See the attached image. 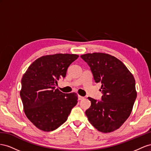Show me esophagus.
<instances>
[{"label": "esophagus", "mask_w": 151, "mask_h": 151, "mask_svg": "<svg viewBox=\"0 0 151 151\" xmlns=\"http://www.w3.org/2000/svg\"><path fill=\"white\" fill-rule=\"evenodd\" d=\"M84 99V97H82V96H78V100H82V99Z\"/></svg>", "instance_id": "obj_1"}]
</instances>
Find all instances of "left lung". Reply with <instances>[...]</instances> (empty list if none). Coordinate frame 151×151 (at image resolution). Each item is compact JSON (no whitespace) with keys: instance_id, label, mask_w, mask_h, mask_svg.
<instances>
[{"instance_id":"left-lung-1","label":"left lung","mask_w":151,"mask_h":151,"mask_svg":"<svg viewBox=\"0 0 151 151\" xmlns=\"http://www.w3.org/2000/svg\"><path fill=\"white\" fill-rule=\"evenodd\" d=\"M87 63L103 96L97 101L88 97L91 106L85 111L89 122L97 130H117L130 116L137 97L135 80L124 64L110 54L94 52L81 55Z\"/></svg>"}]
</instances>
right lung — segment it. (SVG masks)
Returning <instances> with one entry per match:
<instances>
[{
	"label": "right lung",
	"instance_id": "add662e5",
	"mask_svg": "<svg viewBox=\"0 0 151 151\" xmlns=\"http://www.w3.org/2000/svg\"><path fill=\"white\" fill-rule=\"evenodd\" d=\"M76 54L46 55L31 64L21 79L20 96L25 115L37 128L53 131L65 122L78 102V95L55 88L58 80L65 78Z\"/></svg>",
	"mask_w": 151,
	"mask_h": 151
}]
</instances>
